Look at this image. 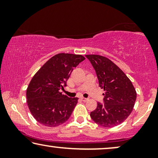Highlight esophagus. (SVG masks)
Returning a JSON list of instances; mask_svg holds the SVG:
<instances>
[{
	"instance_id": "34e87169",
	"label": "esophagus",
	"mask_w": 158,
	"mask_h": 158,
	"mask_svg": "<svg viewBox=\"0 0 158 158\" xmlns=\"http://www.w3.org/2000/svg\"><path fill=\"white\" fill-rule=\"evenodd\" d=\"M81 99H82V101H84V102H85V101H88V98H81Z\"/></svg>"
}]
</instances>
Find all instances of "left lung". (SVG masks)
I'll use <instances>...</instances> for the list:
<instances>
[{"instance_id":"left-lung-1","label":"left lung","mask_w":158,"mask_h":158,"mask_svg":"<svg viewBox=\"0 0 158 158\" xmlns=\"http://www.w3.org/2000/svg\"><path fill=\"white\" fill-rule=\"evenodd\" d=\"M96 70L99 86L104 90V104L97 103L90 117L97 124L113 127L122 124L132 111L137 98L133 84L125 73L109 58L88 55Z\"/></svg>"}]
</instances>
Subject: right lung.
<instances>
[{"mask_svg": "<svg viewBox=\"0 0 158 158\" xmlns=\"http://www.w3.org/2000/svg\"><path fill=\"white\" fill-rule=\"evenodd\" d=\"M83 55L60 53L43 64L34 75L27 89V102L34 118L49 127L60 126L68 121L78 98L62 94L70 75Z\"/></svg>", "mask_w": 158, "mask_h": 158, "instance_id": "obj_1", "label": "right lung"}]
</instances>
